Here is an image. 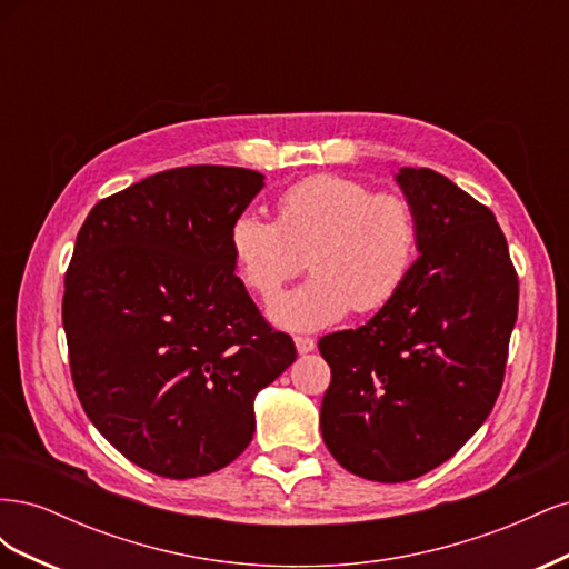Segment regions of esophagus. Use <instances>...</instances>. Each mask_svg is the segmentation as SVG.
<instances>
[{"instance_id": "34e87169", "label": "esophagus", "mask_w": 569, "mask_h": 569, "mask_svg": "<svg viewBox=\"0 0 569 569\" xmlns=\"http://www.w3.org/2000/svg\"><path fill=\"white\" fill-rule=\"evenodd\" d=\"M295 343L299 353H311L316 349V339L311 337H295Z\"/></svg>"}]
</instances>
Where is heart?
<instances>
[{
	"instance_id": "heart-1",
	"label": "heart",
	"mask_w": 569,
	"mask_h": 569,
	"mask_svg": "<svg viewBox=\"0 0 569 569\" xmlns=\"http://www.w3.org/2000/svg\"><path fill=\"white\" fill-rule=\"evenodd\" d=\"M232 268L256 297L270 299L308 266L313 278L270 303L287 330H320L347 316L385 308L412 270L420 220L412 201L375 192L356 178L320 173L278 197V220L242 211L230 226Z\"/></svg>"
}]
</instances>
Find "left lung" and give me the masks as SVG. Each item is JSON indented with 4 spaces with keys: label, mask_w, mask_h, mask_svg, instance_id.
Masks as SVG:
<instances>
[{
    "label": "left lung",
    "mask_w": 569,
    "mask_h": 569,
    "mask_svg": "<svg viewBox=\"0 0 569 569\" xmlns=\"http://www.w3.org/2000/svg\"><path fill=\"white\" fill-rule=\"evenodd\" d=\"M420 220L403 287L356 330L325 335L327 449L372 481L416 479L449 460L501 393L520 282L485 203L432 168L396 176Z\"/></svg>",
    "instance_id": "left-lung-1"
}]
</instances>
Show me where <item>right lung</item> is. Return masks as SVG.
Masks as SVG:
<instances>
[{"instance_id":"obj_1","label":"right lung","mask_w":569,"mask_h":569,"mask_svg":"<svg viewBox=\"0 0 569 569\" xmlns=\"http://www.w3.org/2000/svg\"><path fill=\"white\" fill-rule=\"evenodd\" d=\"M263 176L182 166L101 199L63 280V330L78 399L140 468L216 472L256 429L253 396L297 360L234 274L232 220Z\"/></svg>"}]
</instances>
